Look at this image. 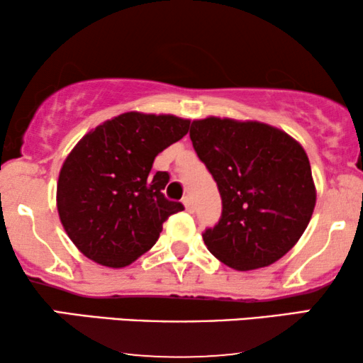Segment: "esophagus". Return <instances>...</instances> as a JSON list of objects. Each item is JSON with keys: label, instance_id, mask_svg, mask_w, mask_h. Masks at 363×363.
I'll use <instances>...</instances> for the list:
<instances>
[{"label": "esophagus", "instance_id": "34e87169", "mask_svg": "<svg viewBox=\"0 0 363 363\" xmlns=\"http://www.w3.org/2000/svg\"><path fill=\"white\" fill-rule=\"evenodd\" d=\"M183 205H185V208L188 211H191L193 210V200L190 196H185L183 198Z\"/></svg>", "mask_w": 363, "mask_h": 363}]
</instances>
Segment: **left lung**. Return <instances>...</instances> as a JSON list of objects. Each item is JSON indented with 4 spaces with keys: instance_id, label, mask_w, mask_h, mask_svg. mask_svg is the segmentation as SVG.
<instances>
[{
    "instance_id": "1",
    "label": "left lung",
    "mask_w": 363,
    "mask_h": 363,
    "mask_svg": "<svg viewBox=\"0 0 363 363\" xmlns=\"http://www.w3.org/2000/svg\"><path fill=\"white\" fill-rule=\"evenodd\" d=\"M196 155L215 178L223 213L203 233L208 251L236 271L281 259L309 225L315 185L307 153L281 128L257 121H193Z\"/></svg>"
}]
</instances>
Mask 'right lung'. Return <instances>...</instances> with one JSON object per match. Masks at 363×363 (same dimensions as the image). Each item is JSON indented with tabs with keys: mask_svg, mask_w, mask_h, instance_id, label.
Wrapping results in <instances>:
<instances>
[{
	"mask_svg": "<svg viewBox=\"0 0 363 363\" xmlns=\"http://www.w3.org/2000/svg\"><path fill=\"white\" fill-rule=\"evenodd\" d=\"M188 128V118L132 111L77 142L59 172L56 203L84 256L113 269L132 264L155 245L163 221L185 210L162 193L170 175L152 173V165Z\"/></svg>",
	"mask_w": 363,
	"mask_h": 363,
	"instance_id": "1",
	"label": "right lung"
}]
</instances>
